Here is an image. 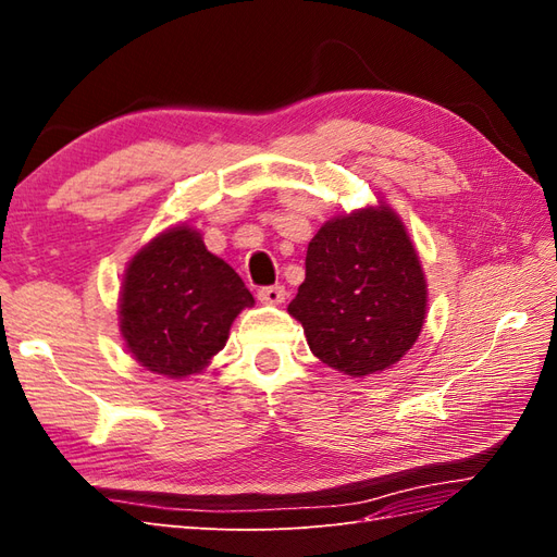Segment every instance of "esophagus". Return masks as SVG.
<instances>
[{
	"label": "esophagus",
	"instance_id": "obj_1",
	"mask_svg": "<svg viewBox=\"0 0 557 557\" xmlns=\"http://www.w3.org/2000/svg\"><path fill=\"white\" fill-rule=\"evenodd\" d=\"M258 299L262 305H281L285 299V288L283 285H267V288L258 290Z\"/></svg>",
	"mask_w": 557,
	"mask_h": 557
}]
</instances>
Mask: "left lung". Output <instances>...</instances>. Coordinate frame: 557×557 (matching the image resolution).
Masks as SVG:
<instances>
[{
  "instance_id": "8db88e82",
  "label": "left lung",
  "mask_w": 557,
  "mask_h": 557,
  "mask_svg": "<svg viewBox=\"0 0 557 557\" xmlns=\"http://www.w3.org/2000/svg\"><path fill=\"white\" fill-rule=\"evenodd\" d=\"M428 283L399 215L367 207L336 215L307 250V278L288 313L318 360L348 376L399 362L425 323Z\"/></svg>"
}]
</instances>
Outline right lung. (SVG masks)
I'll list each match as a JSON object with an SVG mask.
<instances>
[{
	"instance_id": "add662e5",
	"label": "right lung",
	"mask_w": 557,
	"mask_h": 557,
	"mask_svg": "<svg viewBox=\"0 0 557 557\" xmlns=\"http://www.w3.org/2000/svg\"><path fill=\"white\" fill-rule=\"evenodd\" d=\"M256 305L242 276L188 225L148 242L125 269L121 334L150 372L185 379L223 350L234 318Z\"/></svg>"
}]
</instances>
